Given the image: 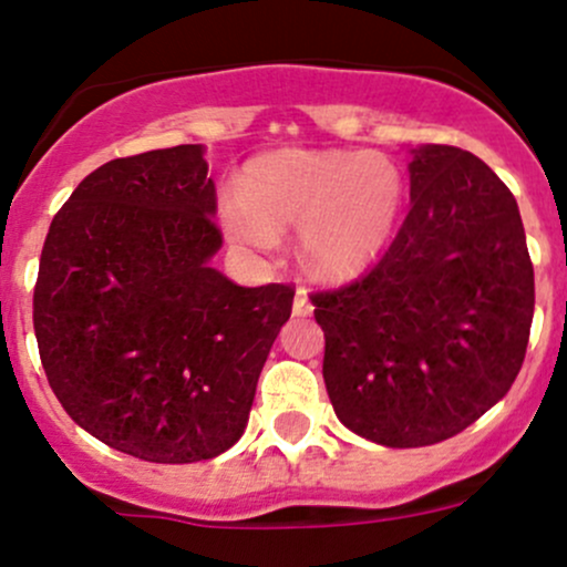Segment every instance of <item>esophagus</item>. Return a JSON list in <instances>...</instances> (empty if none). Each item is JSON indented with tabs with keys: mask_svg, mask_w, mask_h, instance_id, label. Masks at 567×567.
<instances>
[{
	"mask_svg": "<svg viewBox=\"0 0 567 567\" xmlns=\"http://www.w3.org/2000/svg\"><path fill=\"white\" fill-rule=\"evenodd\" d=\"M311 311H315V306H311L309 296H306V290H296V298H292V315L309 317Z\"/></svg>",
	"mask_w": 567,
	"mask_h": 567,
	"instance_id": "1",
	"label": "esophagus"
}]
</instances>
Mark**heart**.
Masks as SVG:
<instances>
[{
    "label": "heart",
    "instance_id": "1",
    "mask_svg": "<svg viewBox=\"0 0 567 567\" xmlns=\"http://www.w3.org/2000/svg\"><path fill=\"white\" fill-rule=\"evenodd\" d=\"M402 199V173L381 154L288 148L245 167L224 226L234 243L261 252L277 234L301 229L303 264L317 277L349 279L386 250Z\"/></svg>",
    "mask_w": 567,
    "mask_h": 567
}]
</instances>
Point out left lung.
<instances>
[{
  "mask_svg": "<svg viewBox=\"0 0 567 567\" xmlns=\"http://www.w3.org/2000/svg\"><path fill=\"white\" fill-rule=\"evenodd\" d=\"M410 213L370 275L311 296L343 426L386 447L464 432L528 349L533 264L517 199L455 146L410 148Z\"/></svg>",
  "mask_w": 567,
  "mask_h": 567,
  "instance_id": "8db88e82",
  "label": "left lung"
}]
</instances>
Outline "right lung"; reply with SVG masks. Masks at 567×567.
Wrapping results in <instances>:
<instances>
[{"instance_id":"1","label":"right lung","mask_w":567,"mask_h":567,"mask_svg":"<svg viewBox=\"0 0 567 567\" xmlns=\"http://www.w3.org/2000/svg\"><path fill=\"white\" fill-rule=\"evenodd\" d=\"M205 146L93 171L58 210L34 288V333L63 410L152 464L216 458L243 437L290 285L239 288L220 250Z\"/></svg>"}]
</instances>
